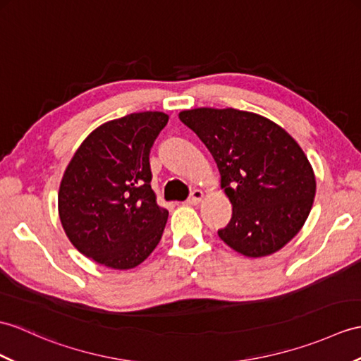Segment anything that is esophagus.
Returning <instances> with one entry per match:
<instances>
[{"label": "esophagus", "mask_w": 361, "mask_h": 361, "mask_svg": "<svg viewBox=\"0 0 361 361\" xmlns=\"http://www.w3.org/2000/svg\"><path fill=\"white\" fill-rule=\"evenodd\" d=\"M203 198H204V192L200 190V189H195V190H192V194H190L189 200L186 201V204L197 206V204L201 203V201H203Z\"/></svg>", "instance_id": "34e87169"}]
</instances>
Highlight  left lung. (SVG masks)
<instances>
[{"mask_svg":"<svg viewBox=\"0 0 361 361\" xmlns=\"http://www.w3.org/2000/svg\"><path fill=\"white\" fill-rule=\"evenodd\" d=\"M178 116L214 157L232 204L219 237L250 258L286 246L307 220L317 190L298 142L269 118L232 107H197Z\"/></svg>","mask_w":361,"mask_h":361,"instance_id":"1","label":"left lung"}]
</instances>
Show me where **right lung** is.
Here are the masks:
<instances>
[{
  "instance_id": "right-lung-1",
  "label": "right lung",
  "mask_w": 361,
  "mask_h": 361,
  "mask_svg": "<svg viewBox=\"0 0 361 361\" xmlns=\"http://www.w3.org/2000/svg\"><path fill=\"white\" fill-rule=\"evenodd\" d=\"M169 121L164 112H137L98 126L67 164L58 215L82 255L116 271L152 254L169 212L150 188L149 154Z\"/></svg>"
}]
</instances>
